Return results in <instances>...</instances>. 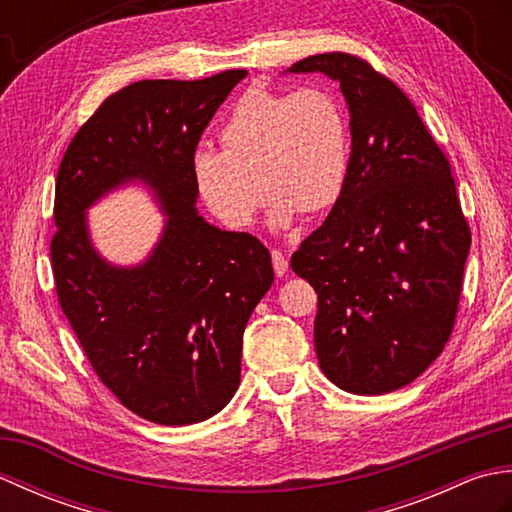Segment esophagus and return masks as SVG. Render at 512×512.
I'll return each mask as SVG.
<instances>
[{
	"mask_svg": "<svg viewBox=\"0 0 512 512\" xmlns=\"http://www.w3.org/2000/svg\"><path fill=\"white\" fill-rule=\"evenodd\" d=\"M273 268L277 277H284L286 270H288V257L281 253V250H273Z\"/></svg>",
	"mask_w": 512,
	"mask_h": 512,
	"instance_id": "1",
	"label": "esophagus"
}]
</instances>
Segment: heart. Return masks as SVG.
Segmentation results:
<instances>
[{
  "mask_svg": "<svg viewBox=\"0 0 512 512\" xmlns=\"http://www.w3.org/2000/svg\"><path fill=\"white\" fill-rule=\"evenodd\" d=\"M222 154H198L193 182L206 209L244 231L270 198V224L330 211L345 189L350 138L339 101L323 88L250 90L220 129ZM263 189L259 190L258 187Z\"/></svg>",
  "mask_w": 512,
  "mask_h": 512,
  "instance_id": "obj_1",
  "label": "heart"
}]
</instances>
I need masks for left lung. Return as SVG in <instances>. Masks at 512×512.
Returning <instances> with one entry per match:
<instances>
[{
  "mask_svg": "<svg viewBox=\"0 0 512 512\" xmlns=\"http://www.w3.org/2000/svg\"><path fill=\"white\" fill-rule=\"evenodd\" d=\"M288 72L339 81L350 110L345 189L290 259L319 295V365L350 394H389L436 361L458 314L471 231L451 165L407 94L367 61L325 52Z\"/></svg>",
  "mask_w": 512,
  "mask_h": 512,
  "instance_id": "obj_1",
  "label": "left lung"
}]
</instances>
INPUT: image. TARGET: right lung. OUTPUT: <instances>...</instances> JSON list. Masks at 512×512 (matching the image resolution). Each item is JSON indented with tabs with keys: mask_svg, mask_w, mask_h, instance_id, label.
Listing matches in <instances>:
<instances>
[{
	"mask_svg": "<svg viewBox=\"0 0 512 512\" xmlns=\"http://www.w3.org/2000/svg\"><path fill=\"white\" fill-rule=\"evenodd\" d=\"M246 74L127 85L76 132L57 173L50 257L61 310L103 385L156 424L202 422L228 405L244 328L275 279L257 237L195 209V147ZM134 179L155 191L168 222L146 262L125 269L91 246L84 211Z\"/></svg>",
	"mask_w": 512,
	"mask_h": 512,
	"instance_id": "1",
	"label": "right lung"
}]
</instances>
